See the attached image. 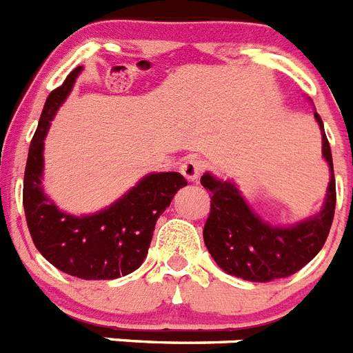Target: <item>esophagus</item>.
<instances>
[{"label":"esophagus","instance_id":"obj_1","mask_svg":"<svg viewBox=\"0 0 353 353\" xmlns=\"http://www.w3.org/2000/svg\"><path fill=\"white\" fill-rule=\"evenodd\" d=\"M203 168H205V164H203L200 159H196V157H189V159H185V161L182 162L180 171H182V174L189 180V182H194V180H198V176L201 174Z\"/></svg>","mask_w":353,"mask_h":353}]
</instances>
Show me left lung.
<instances>
[{
    "label": "left lung",
    "mask_w": 353,
    "mask_h": 353,
    "mask_svg": "<svg viewBox=\"0 0 353 353\" xmlns=\"http://www.w3.org/2000/svg\"><path fill=\"white\" fill-rule=\"evenodd\" d=\"M323 137V157L330 165L327 200L320 212L293 227H273L263 221L241 196L232 182L201 176V185L210 191V214L203 228L209 254L228 275L250 282H271L302 270L318 255L327 241L336 209V180L330 144L320 114L314 112Z\"/></svg>",
    "instance_id": "left-lung-1"
}]
</instances>
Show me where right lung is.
I'll list each match as a JSON object with an SVG mask.
<instances>
[{
	"mask_svg": "<svg viewBox=\"0 0 353 353\" xmlns=\"http://www.w3.org/2000/svg\"><path fill=\"white\" fill-rule=\"evenodd\" d=\"M82 68L48 96L28 150L23 183V205L33 245L60 271L83 280H112L143 264L155 223L180 188L188 185L180 173L146 174L116 203L90 216L62 212L41 188L42 150L50 121L71 92Z\"/></svg>",
	"mask_w": 353,
	"mask_h": 353,
	"instance_id": "right-lung-1",
	"label": "right lung"
}]
</instances>
